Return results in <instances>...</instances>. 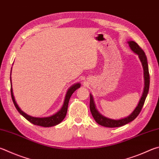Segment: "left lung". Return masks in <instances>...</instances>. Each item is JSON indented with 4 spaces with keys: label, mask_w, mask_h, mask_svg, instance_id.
I'll return each mask as SVG.
<instances>
[{
    "label": "left lung",
    "mask_w": 159,
    "mask_h": 159,
    "mask_svg": "<svg viewBox=\"0 0 159 159\" xmlns=\"http://www.w3.org/2000/svg\"><path fill=\"white\" fill-rule=\"evenodd\" d=\"M127 42L130 48H131V49L134 51L135 53H136L138 55L140 58V60L141 61V63H142L144 70V79H145V87H144V91L137 107L135 108L132 113L129 115L128 117L122 118V119L120 120H112L103 116L102 114L99 113V112L98 111V110L96 108V106H95L92 95L91 94H89V97H90V100H89V109H90L92 116H93L94 119L96 121L97 123L103 126H105V127H119V126L125 125L126 124L131 122L133 120H135V118L137 117L138 115H139L141 110H142L144 103H145L146 97L148 96L149 92V74L148 69V60H147L146 55L145 53V52H144L142 48L138 46L136 42H135L134 41H129Z\"/></svg>",
    "instance_id": "8db88e82"
}]
</instances>
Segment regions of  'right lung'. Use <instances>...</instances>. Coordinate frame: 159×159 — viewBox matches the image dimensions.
<instances>
[{"mask_svg":"<svg viewBox=\"0 0 159 159\" xmlns=\"http://www.w3.org/2000/svg\"><path fill=\"white\" fill-rule=\"evenodd\" d=\"M10 82H11V77H10ZM80 87V84L79 83L71 86V87L68 89L67 94H66L64 104H63L61 109H60L58 112H57L56 114L51 115V116L46 117H34L30 116V115L25 113L24 111H22L20 109L19 106L17 105L15 99H14L12 88H11V83L10 91H11V99H12L14 104L15 106L16 110L18 111V112L20 114L23 115V116H24L28 121H29L30 122L33 124L34 125L41 126H43V127H50V126H53L58 125V124H60L63 120H64V118L66 116V114H67L69 101H70L71 94Z\"/></svg>","mask_w":159,"mask_h":159,"instance_id":"add662e5","label":"right lung"}]
</instances>
